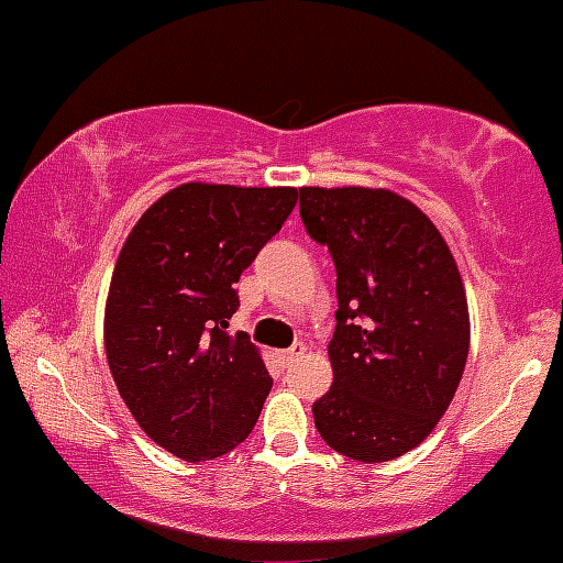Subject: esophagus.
<instances>
[{"label": "esophagus", "mask_w": 563, "mask_h": 563, "mask_svg": "<svg viewBox=\"0 0 563 563\" xmlns=\"http://www.w3.org/2000/svg\"><path fill=\"white\" fill-rule=\"evenodd\" d=\"M305 352H307L305 342H296L294 347L283 350V352H280V361H283V366H291V363H294V361H299V357L305 355Z\"/></svg>", "instance_id": "1"}]
</instances>
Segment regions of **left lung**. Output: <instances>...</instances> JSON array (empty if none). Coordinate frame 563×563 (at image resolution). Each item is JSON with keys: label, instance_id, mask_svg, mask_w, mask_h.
I'll return each mask as SVG.
<instances>
[{"label": "left lung", "instance_id": "1", "mask_svg": "<svg viewBox=\"0 0 563 563\" xmlns=\"http://www.w3.org/2000/svg\"><path fill=\"white\" fill-rule=\"evenodd\" d=\"M299 208L336 267L333 385L314 428L350 460H395L430 435L465 372L460 269L435 224L390 189L301 187Z\"/></svg>", "mask_w": 563, "mask_h": 563}]
</instances>
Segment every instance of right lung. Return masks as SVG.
Masks as SVG:
<instances>
[{
	"label": "right lung",
	"instance_id": "add662e5",
	"mask_svg": "<svg viewBox=\"0 0 563 563\" xmlns=\"http://www.w3.org/2000/svg\"><path fill=\"white\" fill-rule=\"evenodd\" d=\"M294 187L181 184L128 234L111 275L103 342L141 430L187 462L251 435L272 376L245 333L230 336L234 283L280 232Z\"/></svg>",
	"mask_w": 563,
	"mask_h": 563
}]
</instances>
